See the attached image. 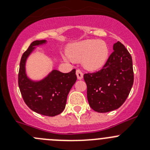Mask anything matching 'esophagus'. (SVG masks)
Masks as SVG:
<instances>
[{
  "mask_svg": "<svg viewBox=\"0 0 150 150\" xmlns=\"http://www.w3.org/2000/svg\"><path fill=\"white\" fill-rule=\"evenodd\" d=\"M76 76H77L78 79H83V72L80 71V70H79V69H78V70H76Z\"/></svg>",
  "mask_w": 150,
  "mask_h": 150,
  "instance_id": "esophagus-1",
  "label": "esophagus"
}]
</instances>
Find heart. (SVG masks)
Instances as JSON below:
<instances>
[{"label": "heart", "mask_w": 150, "mask_h": 150, "mask_svg": "<svg viewBox=\"0 0 150 150\" xmlns=\"http://www.w3.org/2000/svg\"><path fill=\"white\" fill-rule=\"evenodd\" d=\"M68 54L73 60L82 61L83 67L87 70L96 71L107 62L109 48L104 40L89 39L71 45Z\"/></svg>", "instance_id": "1"}]
</instances>
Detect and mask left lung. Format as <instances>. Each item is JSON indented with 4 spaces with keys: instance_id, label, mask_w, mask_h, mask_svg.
I'll use <instances>...</instances> for the list:
<instances>
[{
    "instance_id": "8db88e82",
    "label": "left lung",
    "mask_w": 150,
    "mask_h": 150,
    "mask_svg": "<svg viewBox=\"0 0 150 150\" xmlns=\"http://www.w3.org/2000/svg\"><path fill=\"white\" fill-rule=\"evenodd\" d=\"M113 50L101 70L83 76L88 104L96 112L118 109L125 101L133 86L132 56L120 41L114 43Z\"/></svg>"
}]
</instances>
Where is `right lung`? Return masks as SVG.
Instances as JSON below:
<instances>
[{
	"instance_id": "1",
	"label": "right lung",
	"mask_w": 150,
	"mask_h": 150,
	"mask_svg": "<svg viewBox=\"0 0 150 150\" xmlns=\"http://www.w3.org/2000/svg\"><path fill=\"white\" fill-rule=\"evenodd\" d=\"M46 43L45 40L34 41L24 52L20 61L18 83L22 98L31 110L43 116H55L65 108L69 91L76 83V70L67 74L53 70L40 81L29 79L25 73L28 57L35 46Z\"/></svg>"
}]
</instances>
